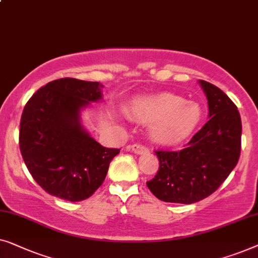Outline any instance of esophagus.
<instances>
[{"label":"esophagus","instance_id":"obj_1","mask_svg":"<svg viewBox=\"0 0 258 258\" xmlns=\"http://www.w3.org/2000/svg\"><path fill=\"white\" fill-rule=\"evenodd\" d=\"M128 150L134 152L136 154H144V153H146V152H148V148L143 146V145H140V144L132 145V146H130Z\"/></svg>","mask_w":258,"mask_h":258}]
</instances>
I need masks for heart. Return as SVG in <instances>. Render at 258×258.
<instances>
[{"label":"heart","mask_w":258,"mask_h":258,"mask_svg":"<svg viewBox=\"0 0 258 258\" xmlns=\"http://www.w3.org/2000/svg\"><path fill=\"white\" fill-rule=\"evenodd\" d=\"M131 113L139 120L150 121L152 139L162 145H174L187 139L202 120L200 105L170 93L134 98Z\"/></svg>","instance_id":"b5f03b06"}]
</instances>
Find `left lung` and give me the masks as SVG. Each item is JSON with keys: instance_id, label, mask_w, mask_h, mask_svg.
Instances as JSON below:
<instances>
[{"instance_id": "obj_1", "label": "left lung", "mask_w": 258, "mask_h": 258, "mask_svg": "<svg viewBox=\"0 0 258 258\" xmlns=\"http://www.w3.org/2000/svg\"><path fill=\"white\" fill-rule=\"evenodd\" d=\"M208 100V121L181 151L155 152L160 167L147 187L159 200L190 203L213 194L236 166L241 153V115L217 86L199 81Z\"/></svg>"}]
</instances>
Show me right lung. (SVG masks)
Here are the masks:
<instances>
[{
	"instance_id": "add662e5",
	"label": "right lung",
	"mask_w": 258,
	"mask_h": 258,
	"mask_svg": "<svg viewBox=\"0 0 258 258\" xmlns=\"http://www.w3.org/2000/svg\"><path fill=\"white\" fill-rule=\"evenodd\" d=\"M98 82H50L24 106L20 150L29 172L46 193L71 202L91 197L120 150L103 147L82 124V111L103 99Z\"/></svg>"
}]
</instances>
